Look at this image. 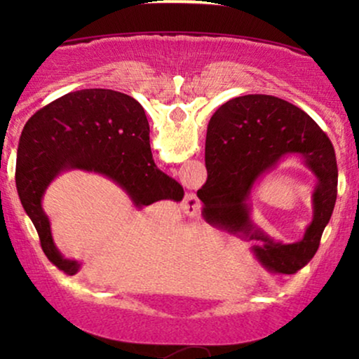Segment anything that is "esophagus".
Returning <instances> with one entry per match:
<instances>
[{"instance_id":"esophagus-1","label":"esophagus","mask_w":359,"mask_h":359,"mask_svg":"<svg viewBox=\"0 0 359 359\" xmlns=\"http://www.w3.org/2000/svg\"><path fill=\"white\" fill-rule=\"evenodd\" d=\"M199 208H201V204H199V199L196 198V194H188L186 196V199H184V203H183V209L186 210V212L188 214H198L199 212Z\"/></svg>"}]
</instances>
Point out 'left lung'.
<instances>
[{
    "label": "left lung",
    "mask_w": 359,
    "mask_h": 359,
    "mask_svg": "<svg viewBox=\"0 0 359 359\" xmlns=\"http://www.w3.org/2000/svg\"><path fill=\"white\" fill-rule=\"evenodd\" d=\"M286 154H301L318 178L314 219L296 244L273 243L249 220L248 196L259 175ZM208 181L198 191L205 222L263 245L252 248L269 271L294 274L316 255L337 201L335 150L325 132L297 106L269 95L233 97L210 117L205 137Z\"/></svg>",
    "instance_id": "8db88e82"
}]
</instances>
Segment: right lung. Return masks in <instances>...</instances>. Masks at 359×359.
<instances>
[{
  "label": "right lung",
  "mask_w": 359,
  "mask_h": 359,
  "mask_svg": "<svg viewBox=\"0 0 359 359\" xmlns=\"http://www.w3.org/2000/svg\"><path fill=\"white\" fill-rule=\"evenodd\" d=\"M149 134V121L139 101L101 88L68 93L39 109L24 126L16 161L18 194L43 253L63 273L73 276L80 263L62 257L42 210L47 186L63 170L104 175L129 194L137 208L183 199V186L156 168Z\"/></svg>",
  "instance_id": "add662e5"
}]
</instances>
